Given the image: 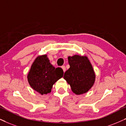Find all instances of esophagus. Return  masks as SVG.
<instances>
[{
	"label": "esophagus",
	"mask_w": 126,
	"mask_h": 126,
	"mask_svg": "<svg viewBox=\"0 0 126 126\" xmlns=\"http://www.w3.org/2000/svg\"><path fill=\"white\" fill-rule=\"evenodd\" d=\"M61 68H62V69H63V72H65V71H66V68H65V66L64 65L62 66H61Z\"/></svg>",
	"instance_id": "34e87169"
}]
</instances>
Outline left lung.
<instances>
[{"instance_id":"left-lung-1","label":"left lung","mask_w":126,"mask_h":126,"mask_svg":"<svg viewBox=\"0 0 126 126\" xmlns=\"http://www.w3.org/2000/svg\"><path fill=\"white\" fill-rule=\"evenodd\" d=\"M68 58L70 68L64 73L63 78L70 85L74 94H85L92 87L95 80L92 66L86 56L75 55Z\"/></svg>"}]
</instances>
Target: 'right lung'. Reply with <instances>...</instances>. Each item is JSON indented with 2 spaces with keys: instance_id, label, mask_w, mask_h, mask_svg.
Instances as JSON below:
<instances>
[{
  "instance_id": "1",
  "label": "right lung",
  "mask_w": 126,
  "mask_h": 126,
  "mask_svg": "<svg viewBox=\"0 0 126 126\" xmlns=\"http://www.w3.org/2000/svg\"><path fill=\"white\" fill-rule=\"evenodd\" d=\"M63 71L49 63L47 55L38 56L32 63L27 76L29 84L40 94L50 93L52 85L63 77Z\"/></svg>"
}]
</instances>
